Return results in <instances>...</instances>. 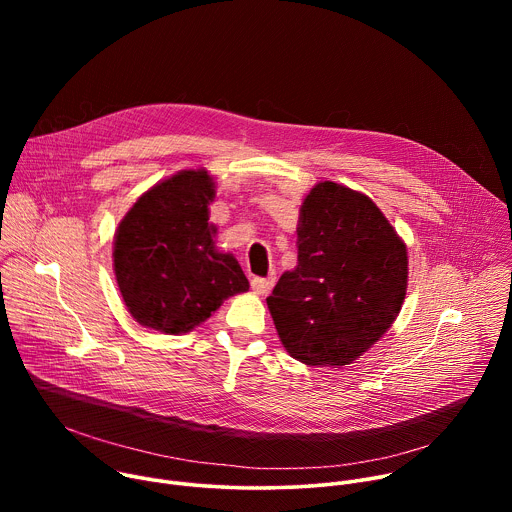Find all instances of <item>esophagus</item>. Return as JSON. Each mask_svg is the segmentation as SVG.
<instances>
[{
    "mask_svg": "<svg viewBox=\"0 0 512 512\" xmlns=\"http://www.w3.org/2000/svg\"><path fill=\"white\" fill-rule=\"evenodd\" d=\"M273 285H275V277L273 275H269V277H253L251 279V289H253V294H257V296L269 294V291L273 289Z\"/></svg>",
    "mask_w": 512,
    "mask_h": 512,
    "instance_id": "esophagus-1",
    "label": "esophagus"
}]
</instances>
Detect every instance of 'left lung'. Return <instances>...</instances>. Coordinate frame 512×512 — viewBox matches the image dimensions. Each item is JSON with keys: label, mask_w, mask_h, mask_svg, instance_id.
<instances>
[{"label": "left lung", "mask_w": 512, "mask_h": 512, "mask_svg": "<svg viewBox=\"0 0 512 512\" xmlns=\"http://www.w3.org/2000/svg\"><path fill=\"white\" fill-rule=\"evenodd\" d=\"M407 263L403 239L367 194L316 184L300 208L298 265L267 298L283 348L310 367L360 358L399 316Z\"/></svg>", "instance_id": "obj_1"}]
</instances>
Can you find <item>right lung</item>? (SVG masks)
<instances>
[{
  "mask_svg": "<svg viewBox=\"0 0 512 512\" xmlns=\"http://www.w3.org/2000/svg\"><path fill=\"white\" fill-rule=\"evenodd\" d=\"M212 198L214 180L206 170H182L143 192L119 223L115 279L141 326L190 332L227 298L249 289L239 261L214 247Z\"/></svg>",
  "mask_w": 512,
  "mask_h": 512,
  "instance_id": "obj_1",
  "label": "right lung"
}]
</instances>
